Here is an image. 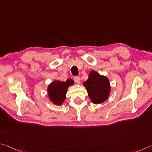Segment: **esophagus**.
<instances>
[{
    "label": "esophagus",
    "mask_w": 152,
    "mask_h": 152,
    "mask_svg": "<svg viewBox=\"0 0 152 152\" xmlns=\"http://www.w3.org/2000/svg\"><path fill=\"white\" fill-rule=\"evenodd\" d=\"M74 81L76 83H80V77L79 76H75L74 77Z\"/></svg>",
    "instance_id": "obj_1"
}]
</instances>
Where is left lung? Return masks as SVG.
I'll return each instance as SVG.
<instances>
[{
    "mask_svg": "<svg viewBox=\"0 0 152 152\" xmlns=\"http://www.w3.org/2000/svg\"><path fill=\"white\" fill-rule=\"evenodd\" d=\"M91 102L98 104L104 102L110 93L109 79L95 71L89 73V79L83 83Z\"/></svg>",
    "mask_w": 152,
    "mask_h": 152,
    "instance_id": "obj_1",
    "label": "left lung"
}]
</instances>
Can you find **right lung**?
I'll use <instances>...</instances> for the list:
<instances>
[{
    "instance_id": "right-lung-1",
    "label": "right lung",
    "mask_w": 152,
    "mask_h": 152,
    "mask_svg": "<svg viewBox=\"0 0 152 152\" xmlns=\"http://www.w3.org/2000/svg\"><path fill=\"white\" fill-rule=\"evenodd\" d=\"M74 81L67 79L66 82L55 81L48 87V94L51 102L56 105H61L65 99V95L68 87L72 86Z\"/></svg>"
}]
</instances>
